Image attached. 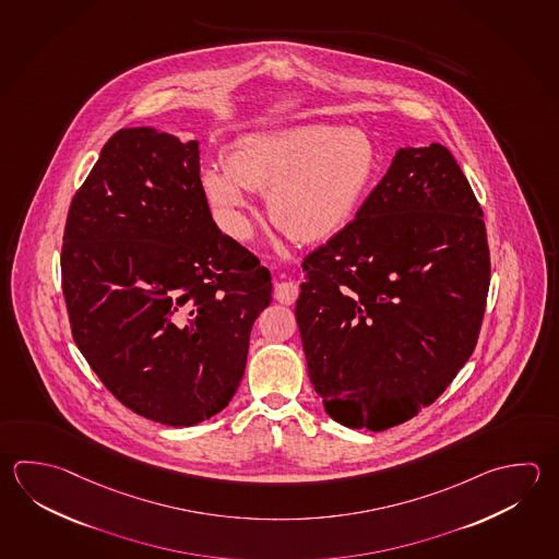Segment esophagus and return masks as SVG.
Instances as JSON below:
<instances>
[{"mask_svg":"<svg viewBox=\"0 0 559 559\" xmlns=\"http://www.w3.org/2000/svg\"><path fill=\"white\" fill-rule=\"evenodd\" d=\"M274 298L281 302V305H295L296 298H298V285L293 281H281L274 285Z\"/></svg>","mask_w":559,"mask_h":559,"instance_id":"1","label":"esophagus"}]
</instances>
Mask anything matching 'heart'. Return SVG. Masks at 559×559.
I'll list each match as a JSON object with an SVG mask.
<instances>
[{"mask_svg":"<svg viewBox=\"0 0 559 559\" xmlns=\"http://www.w3.org/2000/svg\"><path fill=\"white\" fill-rule=\"evenodd\" d=\"M380 174V150L364 128L298 124L233 144L225 166L201 171V190L223 229L251 235L249 190L269 191L273 222L302 241H322L358 215Z\"/></svg>","mask_w":559,"mask_h":559,"instance_id":"obj_1","label":"heart"}]
</instances>
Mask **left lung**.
<instances>
[{
  "label": "left lung",
  "instance_id": "obj_1",
  "mask_svg": "<svg viewBox=\"0 0 559 559\" xmlns=\"http://www.w3.org/2000/svg\"><path fill=\"white\" fill-rule=\"evenodd\" d=\"M308 376L349 429L383 431L447 390L485 317L483 210L447 147H400L356 219L302 263Z\"/></svg>",
  "mask_w": 559,
  "mask_h": 559
}]
</instances>
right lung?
Here are the masks:
<instances>
[{
    "instance_id": "1",
    "label": "right lung",
    "mask_w": 559,
    "mask_h": 559,
    "mask_svg": "<svg viewBox=\"0 0 559 559\" xmlns=\"http://www.w3.org/2000/svg\"><path fill=\"white\" fill-rule=\"evenodd\" d=\"M74 342L128 409L169 427L223 412L271 273L211 217L200 142L122 128L74 193L61 253Z\"/></svg>"
}]
</instances>
